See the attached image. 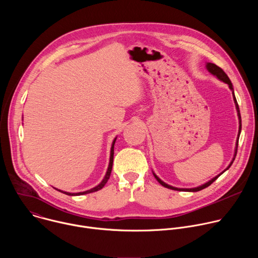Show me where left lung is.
<instances>
[{"mask_svg": "<svg viewBox=\"0 0 258 258\" xmlns=\"http://www.w3.org/2000/svg\"><path fill=\"white\" fill-rule=\"evenodd\" d=\"M206 67H207V69H208V71L210 72V73H212L213 76H215L218 80H220V81H223L224 83H226V84H228L229 85V87H230V89L232 90V92H233V95H234V89H233V85H232V83H231V81H230V79H229V77L227 76V73L220 68V67H218L217 65H215V64H213V63H207V65H206ZM234 101H235V104H236V108H237V112H238V117H239V123H240V127H239V136H240V133H241V114H240V109H239V105H238V103H237V100H236V97H235V95H234ZM239 136H238V139H239ZM237 150H238V141H237V147H236V151H235V156H234V158H233V160H232V162H231V164L228 166V168L227 169H229L230 167H231V165L233 164V162H234V160H235V157H236V155H237ZM226 169V170H227ZM224 172V171H223ZM222 172V173H223ZM220 173V174H222ZM154 174V176H155V178L158 180V182L160 183V185H162L163 187H165V188H168V189H170V190H174V191H187V192H197V191H200V190H203V189H205V188H207L208 186H210L211 183L220 175V174H218V175H216L215 177H213L211 180H209V181H207L206 183H204V185H202V186H200V187H197V188H193V189H178V188H174V187H171V186H169V185H167V183H165L164 181H162L155 173H153Z\"/></svg>", "mask_w": 258, "mask_h": 258, "instance_id": "1", "label": "left lung"}]
</instances>
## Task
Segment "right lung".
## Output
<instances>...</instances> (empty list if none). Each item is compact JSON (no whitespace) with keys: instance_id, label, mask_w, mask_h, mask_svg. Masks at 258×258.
Returning <instances> with one entry per match:
<instances>
[{"instance_id":"obj_1","label":"right lung","mask_w":258,"mask_h":258,"mask_svg":"<svg viewBox=\"0 0 258 258\" xmlns=\"http://www.w3.org/2000/svg\"><path fill=\"white\" fill-rule=\"evenodd\" d=\"M115 141H116V138H115V140L113 141V143H112V147H111V153H110V162H109V166H108V170H107V172H106V175H105V177H104V179L102 180V182L100 183V185H98L97 187H95V188H93V189H91V190H89V191H86V192H81V193H67V192H63V191H60V190H58V191H60V192H62V193H64V194H66V195H69V196H75V195H84V194H89V193H93V192H96V191H99V190H101L104 186H105V183L108 181V179H109V177H110V174H111V170H112V164H113V155H114V144H115Z\"/></svg>"}]
</instances>
